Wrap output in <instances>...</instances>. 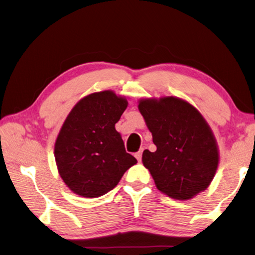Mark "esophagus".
Here are the masks:
<instances>
[{
    "label": "esophagus",
    "instance_id": "esophagus-1",
    "mask_svg": "<svg viewBox=\"0 0 255 255\" xmlns=\"http://www.w3.org/2000/svg\"><path fill=\"white\" fill-rule=\"evenodd\" d=\"M142 150L143 149H140L138 152L134 153V157H136V159L138 161H141V157H142Z\"/></svg>",
    "mask_w": 255,
    "mask_h": 255
}]
</instances>
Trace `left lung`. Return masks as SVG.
Segmentation results:
<instances>
[{
	"instance_id": "left-lung-1",
	"label": "left lung",
	"mask_w": 255,
	"mask_h": 255,
	"mask_svg": "<svg viewBox=\"0 0 255 255\" xmlns=\"http://www.w3.org/2000/svg\"><path fill=\"white\" fill-rule=\"evenodd\" d=\"M138 109L157 150L142 152V163L159 191L189 200L210 186L217 172L219 148L198 109L181 98H142Z\"/></svg>"
}]
</instances>
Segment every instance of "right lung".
<instances>
[{"mask_svg": "<svg viewBox=\"0 0 255 255\" xmlns=\"http://www.w3.org/2000/svg\"><path fill=\"white\" fill-rule=\"evenodd\" d=\"M127 106V98L113 91L93 93L75 105L65 119L54 154L59 176L74 193L102 197L137 163L115 128Z\"/></svg>", "mask_w": 255, "mask_h": 255, "instance_id": "add662e5", "label": "right lung"}]
</instances>
